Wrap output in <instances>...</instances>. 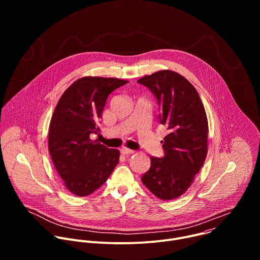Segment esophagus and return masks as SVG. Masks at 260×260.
<instances>
[{"mask_svg": "<svg viewBox=\"0 0 260 260\" xmlns=\"http://www.w3.org/2000/svg\"><path fill=\"white\" fill-rule=\"evenodd\" d=\"M120 152H121L122 155H131V154H133L135 151H134V150H131V149H127V148H122V149L120 150Z\"/></svg>", "mask_w": 260, "mask_h": 260, "instance_id": "esophagus-1", "label": "esophagus"}]
</instances>
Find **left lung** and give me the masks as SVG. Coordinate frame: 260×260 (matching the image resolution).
<instances>
[{
    "label": "left lung",
    "instance_id": "obj_1",
    "mask_svg": "<svg viewBox=\"0 0 260 260\" xmlns=\"http://www.w3.org/2000/svg\"><path fill=\"white\" fill-rule=\"evenodd\" d=\"M149 88L160 107V123L168 129L162 158L151 156L142 182L156 198L170 201L185 193L208 153V118L194 86L180 74L162 70L138 80Z\"/></svg>",
    "mask_w": 260,
    "mask_h": 260
}]
</instances>
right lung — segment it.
<instances>
[{"instance_id":"add662e5","label":"right lung","mask_w":260,"mask_h":260,"mask_svg":"<svg viewBox=\"0 0 260 260\" xmlns=\"http://www.w3.org/2000/svg\"><path fill=\"white\" fill-rule=\"evenodd\" d=\"M127 80L86 76L60 96L49 124L48 149L66 188L77 197L94 192L119 161L120 152L109 149L90 134H98L108 95Z\"/></svg>"}]
</instances>
